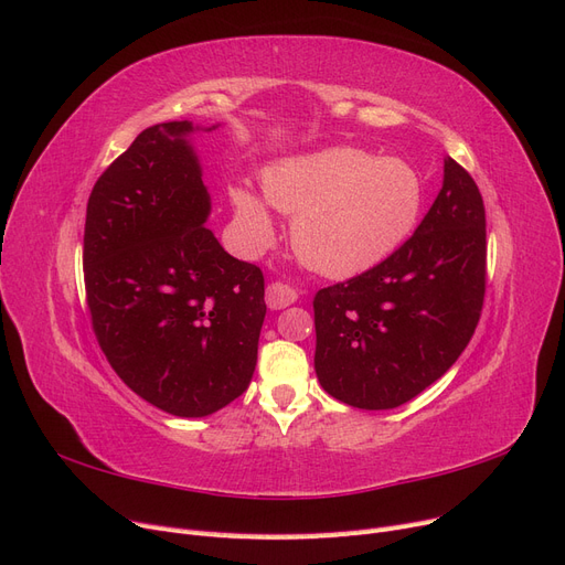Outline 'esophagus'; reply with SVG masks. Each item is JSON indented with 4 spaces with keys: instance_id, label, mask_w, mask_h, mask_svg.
<instances>
[{
    "instance_id": "1",
    "label": "esophagus",
    "mask_w": 565,
    "mask_h": 565,
    "mask_svg": "<svg viewBox=\"0 0 565 565\" xmlns=\"http://www.w3.org/2000/svg\"><path fill=\"white\" fill-rule=\"evenodd\" d=\"M295 301H297V292L289 285H285V282H270L266 287L268 309L280 311V309H287V306H292Z\"/></svg>"
}]
</instances>
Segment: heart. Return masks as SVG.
Listing matches in <instances>:
<instances>
[{
	"instance_id": "b5f03b06",
	"label": "heart",
	"mask_w": 565,
	"mask_h": 565,
	"mask_svg": "<svg viewBox=\"0 0 565 565\" xmlns=\"http://www.w3.org/2000/svg\"><path fill=\"white\" fill-rule=\"evenodd\" d=\"M264 195L292 218V247L303 264L349 278L384 262L413 235L424 183L413 164L337 146L289 158L264 172ZM237 233L249 249L270 245L268 204L245 185L231 188Z\"/></svg>"
}]
</instances>
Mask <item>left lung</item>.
Here are the masks:
<instances>
[{
    "label": "left lung",
    "instance_id": "obj_1",
    "mask_svg": "<svg viewBox=\"0 0 565 565\" xmlns=\"http://www.w3.org/2000/svg\"><path fill=\"white\" fill-rule=\"evenodd\" d=\"M486 256L481 191L448 158L417 231L377 266L316 295L322 388L351 407L391 409L440 380L481 320Z\"/></svg>",
    "mask_w": 565,
    "mask_h": 565
}]
</instances>
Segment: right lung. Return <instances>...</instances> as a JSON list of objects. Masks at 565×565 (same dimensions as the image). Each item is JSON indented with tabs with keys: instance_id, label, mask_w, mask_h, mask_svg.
<instances>
[{
	"instance_id": "add662e5",
	"label": "right lung",
	"mask_w": 565,
	"mask_h": 565,
	"mask_svg": "<svg viewBox=\"0 0 565 565\" xmlns=\"http://www.w3.org/2000/svg\"><path fill=\"white\" fill-rule=\"evenodd\" d=\"M143 129L94 183L84 224L92 330L134 393L177 417L243 396L266 316L264 273L204 228L210 193L185 136Z\"/></svg>"
}]
</instances>
